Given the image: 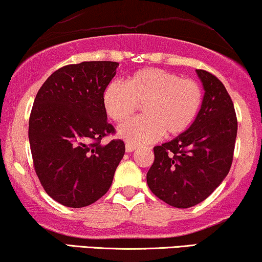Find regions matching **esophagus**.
<instances>
[{
  "label": "esophagus",
  "instance_id": "1",
  "mask_svg": "<svg viewBox=\"0 0 262 262\" xmlns=\"http://www.w3.org/2000/svg\"><path fill=\"white\" fill-rule=\"evenodd\" d=\"M125 149H126L127 152H132L134 150L137 149V145L131 144V143H126V145H125Z\"/></svg>",
  "mask_w": 262,
  "mask_h": 262
}]
</instances>
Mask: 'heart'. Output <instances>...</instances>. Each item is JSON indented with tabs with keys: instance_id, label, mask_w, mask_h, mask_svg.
I'll list each match as a JSON object with an SVG mask.
<instances>
[{
	"instance_id": "obj_1",
	"label": "heart",
	"mask_w": 262,
	"mask_h": 262,
	"mask_svg": "<svg viewBox=\"0 0 262 262\" xmlns=\"http://www.w3.org/2000/svg\"><path fill=\"white\" fill-rule=\"evenodd\" d=\"M204 100L199 82L170 71L146 68L130 75L124 83L111 82L103 92V108L116 123H123L142 106V117L124 123L118 134L125 141L151 143L164 134L175 137L188 130Z\"/></svg>"
}]
</instances>
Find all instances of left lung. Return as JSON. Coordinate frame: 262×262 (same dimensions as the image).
Wrapping results in <instances>:
<instances>
[{
  "mask_svg": "<svg viewBox=\"0 0 262 262\" xmlns=\"http://www.w3.org/2000/svg\"><path fill=\"white\" fill-rule=\"evenodd\" d=\"M204 95L198 117L187 131L154 148L146 182L154 194L179 209L205 200L230 170L237 118L224 84L213 74L196 69Z\"/></svg>",
  "mask_w": 262,
  "mask_h": 262,
  "instance_id": "left-lung-1",
  "label": "left lung"
}]
</instances>
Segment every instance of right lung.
Returning <instances> with one entry per match:
<instances>
[{"label":"right lung","instance_id":"1","mask_svg":"<svg viewBox=\"0 0 262 262\" xmlns=\"http://www.w3.org/2000/svg\"><path fill=\"white\" fill-rule=\"evenodd\" d=\"M117 62L94 60L56 70L37 93L28 138L35 174L45 192L68 207H84L105 195L125 144L107 121L103 92Z\"/></svg>","mask_w":262,"mask_h":262}]
</instances>
